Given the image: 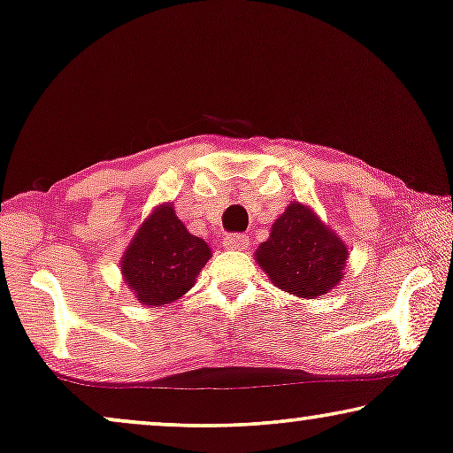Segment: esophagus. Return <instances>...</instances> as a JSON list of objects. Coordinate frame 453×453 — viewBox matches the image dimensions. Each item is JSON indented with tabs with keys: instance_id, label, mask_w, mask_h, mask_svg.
<instances>
[{
	"instance_id": "esophagus-1",
	"label": "esophagus",
	"mask_w": 453,
	"mask_h": 453,
	"mask_svg": "<svg viewBox=\"0 0 453 453\" xmlns=\"http://www.w3.org/2000/svg\"><path fill=\"white\" fill-rule=\"evenodd\" d=\"M224 246L227 248V250H244V248L248 246V235H244V234H229V235H226Z\"/></svg>"
}]
</instances>
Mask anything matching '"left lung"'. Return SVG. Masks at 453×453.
Returning <instances> with one entry per match:
<instances>
[{
  "label": "left lung",
  "mask_w": 453,
  "mask_h": 453,
  "mask_svg": "<svg viewBox=\"0 0 453 453\" xmlns=\"http://www.w3.org/2000/svg\"><path fill=\"white\" fill-rule=\"evenodd\" d=\"M349 250L339 235L302 203H291L257 250L271 281L293 296L314 299L342 279Z\"/></svg>",
  "instance_id": "obj_1"
}]
</instances>
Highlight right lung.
I'll use <instances>...</instances> for the list:
<instances>
[{
	"mask_svg": "<svg viewBox=\"0 0 453 453\" xmlns=\"http://www.w3.org/2000/svg\"><path fill=\"white\" fill-rule=\"evenodd\" d=\"M209 257L207 242L187 232L172 205H162L127 248L125 281L145 305L170 303L193 288Z\"/></svg>",
	"mask_w": 453,
	"mask_h": 453,
	"instance_id": "add662e5",
	"label": "right lung"
}]
</instances>
